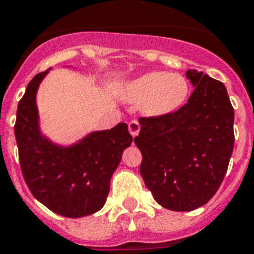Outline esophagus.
<instances>
[{
	"instance_id": "34e87169",
	"label": "esophagus",
	"mask_w": 254,
	"mask_h": 254,
	"mask_svg": "<svg viewBox=\"0 0 254 254\" xmlns=\"http://www.w3.org/2000/svg\"><path fill=\"white\" fill-rule=\"evenodd\" d=\"M139 129H141V127H139L138 121L133 120V121H130V123H129V131H130L131 137H135V135H138Z\"/></svg>"
}]
</instances>
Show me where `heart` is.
I'll return each mask as SVG.
<instances>
[{
    "mask_svg": "<svg viewBox=\"0 0 254 254\" xmlns=\"http://www.w3.org/2000/svg\"><path fill=\"white\" fill-rule=\"evenodd\" d=\"M190 85L179 73L153 71L119 87V95L127 101H141L146 117H163L177 112L189 97Z\"/></svg>",
    "mask_w": 254,
    "mask_h": 254,
    "instance_id": "b5f03b06",
    "label": "heart"
}]
</instances>
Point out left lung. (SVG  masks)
<instances>
[{"instance_id": "8db88e82", "label": "left lung", "mask_w": 254, "mask_h": 254, "mask_svg": "<svg viewBox=\"0 0 254 254\" xmlns=\"http://www.w3.org/2000/svg\"><path fill=\"white\" fill-rule=\"evenodd\" d=\"M195 88L189 101L169 116L139 119L134 138L141 175L154 200L171 211H192L216 193L235 145L233 112L225 85L189 69Z\"/></svg>"}]
</instances>
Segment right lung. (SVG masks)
I'll use <instances>...</instances> for the list:
<instances>
[{
  "instance_id": "obj_1",
  "label": "right lung",
  "mask_w": 254,
  "mask_h": 254,
  "mask_svg": "<svg viewBox=\"0 0 254 254\" xmlns=\"http://www.w3.org/2000/svg\"><path fill=\"white\" fill-rule=\"evenodd\" d=\"M50 69L35 75L18 104L15 120L22 175L38 201L65 217L92 215L105 204L113 173L133 137L120 123L88 133L71 145H59L42 133L37 92Z\"/></svg>"
}]
</instances>
